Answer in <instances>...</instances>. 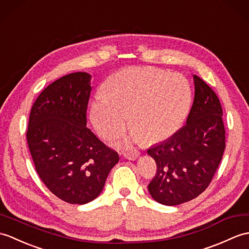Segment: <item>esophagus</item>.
<instances>
[{
    "label": "esophagus",
    "instance_id": "34e87169",
    "mask_svg": "<svg viewBox=\"0 0 249 249\" xmlns=\"http://www.w3.org/2000/svg\"><path fill=\"white\" fill-rule=\"evenodd\" d=\"M124 157L128 160H137L139 157H140V153L138 151L127 152V153H124Z\"/></svg>",
    "mask_w": 249,
    "mask_h": 249
}]
</instances>
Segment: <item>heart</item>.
Segmentation results:
<instances>
[{"mask_svg": "<svg viewBox=\"0 0 249 249\" xmlns=\"http://www.w3.org/2000/svg\"><path fill=\"white\" fill-rule=\"evenodd\" d=\"M190 101L189 84L180 74L134 68L108 80L91 104L90 117L97 134L107 138L122 134L128 115L132 139L156 143L178 129Z\"/></svg>", "mask_w": 249, "mask_h": 249, "instance_id": "1", "label": "heart"}]
</instances>
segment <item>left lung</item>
Masks as SVG:
<instances>
[{"instance_id":"obj_1","label":"left lung","mask_w":249,"mask_h":249,"mask_svg":"<svg viewBox=\"0 0 249 249\" xmlns=\"http://www.w3.org/2000/svg\"><path fill=\"white\" fill-rule=\"evenodd\" d=\"M193 79L195 95L187 124L147 151L157 164L148 192L165 206L183 204L203 193L225 151L221 103L203 79L196 75Z\"/></svg>"}]
</instances>
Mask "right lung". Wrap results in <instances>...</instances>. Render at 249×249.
<instances>
[{"label": "right lung", "instance_id": "add662e5", "mask_svg": "<svg viewBox=\"0 0 249 249\" xmlns=\"http://www.w3.org/2000/svg\"><path fill=\"white\" fill-rule=\"evenodd\" d=\"M90 84V74L76 72L49 85L34 103L26 132L39 177L69 204L95 199L119 162L118 153L87 127Z\"/></svg>", "mask_w": 249, "mask_h": 249}]
</instances>
